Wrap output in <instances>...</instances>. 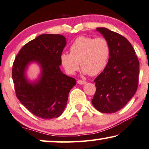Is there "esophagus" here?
Returning a JSON list of instances; mask_svg holds the SVG:
<instances>
[{
	"instance_id": "obj_1",
	"label": "esophagus",
	"mask_w": 149,
	"mask_h": 149,
	"mask_svg": "<svg viewBox=\"0 0 149 149\" xmlns=\"http://www.w3.org/2000/svg\"><path fill=\"white\" fill-rule=\"evenodd\" d=\"M78 83L79 84H85L86 83V81H84V80H78Z\"/></svg>"
}]
</instances>
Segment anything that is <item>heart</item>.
<instances>
[{"instance_id": "heart-1", "label": "heart", "mask_w": 149, "mask_h": 149, "mask_svg": "<svg viewBox=\"0 0 149 149\" xmlns=\"http://www.w3.org/2000/svg\"><path fill=\"white\" fill-rule=\"evenodd\" d=\"M110 56V43L106 39L80 36L71 45L70 53H62L60 60L68 74H74L80 64L84 74L97 76L106 69Z\"/></svg>"}]
</instances>
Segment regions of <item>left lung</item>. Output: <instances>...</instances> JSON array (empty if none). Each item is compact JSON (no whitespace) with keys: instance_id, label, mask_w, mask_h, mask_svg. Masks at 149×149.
Masks as SVG:
<instances>
[{"instance_id":"8db88e82","label":"left lung","mask_w":149,"mask_h":149,"mask_svg":"<svg viewBox=\"0 0 149 149\" xmlns=\"http://www.w3.org/2000/svg\"><path fill=\"white\" fill-rule=\"evenodd\" d=\"M110 43L108 65L95 79L96 92L93 106L102 113H114L122 109L136 93L139 76V61L125 37L106 29L97 28Z\"/></svg>"}]
</instances>
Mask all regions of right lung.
Returning <instances> with one entry per match:
<instances>
[{"mask_svg": "<svg viewBox=\"0 0 149 149\" xmlns=\"http://www.w3.org/2000/svg\"><path fill=\"white\" fill-rule=\"evenodd\" d=\"M67 44L63 35L44 34L24 45L13 65L12 78L16 96L21 104L43 119L60 116L67 104L69 91L76 80L61 70L60 57ZM37 63L38 78L31 81L26 71Z\"/></svg>", "mask_w": 149, "mask_h": 149, "instance_id": "right-lung-1", "label": "right lung"}]
</instances>
